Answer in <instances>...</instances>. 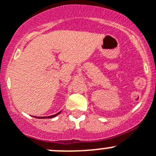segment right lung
I'll return each mask as SVG.
<instances>
[{"mask_svg": "<svg viewBox=\"0 0 156 156\" xmlns=\"http://www.w3.org/2000/svg\"><path fill=\"white\" fill-rule=\"evenodd\" d=\"M62 112V111H61ZM61 112H58L57 113V114H55V115H50V116H48V117H36V116H34V118H37V119H52V118H54V117H56L57 115H58L60 114L61 113ZM33 117H34V116H33Z\"/></svg>", "mask_w": 156, "mask_h": 156, "instance_id": "add662e5", "label": "right lung"}]
</instances>
